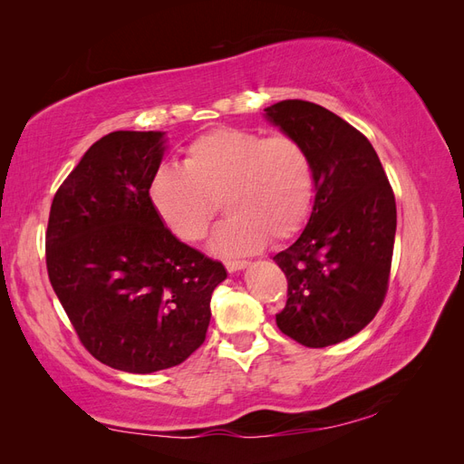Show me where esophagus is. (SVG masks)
<instances>
[{"mask_svg": "<svg viewBox=\"0 0 464 464\" xmlns=\"http://www.w3.org/2000/svg\"><path fill=\"white\" fill-rule=\"evenodd\" d=\"M247 265H249V261H227V263H224V266H227L228 273L242 271V269H246Z\"/></svg>", "mask_w": 464, "mask_h": 464, "instance_id": "obj_1", "label": "esophagus"}]
</instances>
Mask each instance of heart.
I'll return each mask as SVG.
<instances>
[{
  "mask_svg": "<svg viewBox=\"0 0 464 464\" xmlns=\"http://www.w3.org/2000/svg\"><path fill=\"white\" fill-rule=\"evenodd\" d=\"M149 199L186 242L207 234L222 199L230 217L218 224L210 249L246 256L269 236L286 240L304 227L314 203V166L296 137L218 128L191 141L184 166L157 170Z\"/></svg>",
  "mask_w": 464,
  "mask_h": 464,
  "instance_id": "heart-1",
  "label": "heart"
}]
</instances>
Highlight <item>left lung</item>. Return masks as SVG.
Instances as JSON below:
<instances>
[{"mask_svg":"<svg viewBox=\"0 0 464 464\" xmlns=\"http://www.w3.org/2000/svg\"><path fill=\"white\" fill-rule=\"evenodd\" d=\"M265 118L305 147L315 189L298 240L273 257L288 280L276 325L310 348L343 343L366 327L385 300L395 195L372 143L327 108L283 101L265 108Z\"/></svg>","mask_w":464,"mask_h":464,"instance_id":"left-lung-1","label":"left lung"}]
</instances>
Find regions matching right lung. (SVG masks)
<instances>
[{"instance_id": "obj_1", "label": "right lung", "mask_w": 464, "mask_h": 464, "mask_svg": "<svg viewBox=\"0 0 464 464\" xmlns=\"http://www.w3.org/2000/svg\"><path fill=\"white\" fill-rule=\"evenodd\" d=\"M162 131L96 141L53 195L46 266L55 296L89 353L106 366L152 373L178 366L208 329L227 269L179 242L152 208L149 186Z\"/></svg>"}]
</instances>
